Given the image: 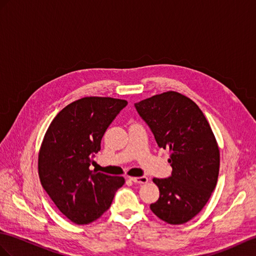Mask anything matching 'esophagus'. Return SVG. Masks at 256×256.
Here are the masks:
<instances>
[{
	"instance_id": "obj_1",
	"label": "esophagus",
	"mask_w": 256,
	"mask_h": 256,
	"mask_svg": "<svg viewBox=\"0 0 256 256\" xmlns=\"http://www.w3.org/2000/svg\"><path fill=\"white\" fill-rule=\"evenodd\" d=\"M129 179L132 180V182H134L136 184H146L148 182V177H146V176H142V177H130Z\"/></svg>"
}]
</instances>
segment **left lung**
<instances>
[{"label":"left lung","mask_w":256,"mask_h":256,"mask_svg":"<svg viewBox=\"0 0 256 256\" xmlns=\"http://www.w3.org/2000/svg\"><path fill=\"white\" fill-rule=\"evenodd\" d=\"M160 148L170 150L172 176L153 178L158 200L150 208L160 220L182 225L208 203L220 172V148L202 110L191 98L167 91L136 103Z\"/></svg>","instance_id":"1"}]
</instances>
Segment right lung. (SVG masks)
I'll use <instances>...</instances> for the list:
<instances>
[{
    "label": "right lung",
    "instance_id": "add662e5",
    "mask_svg": "<svg viewBox=\"0 0 256 256\" xmlns=\"http://www.w3.org/2000/svg\"><path fill=\"white\" fill-rule=\"evenodd\" d=\"M127 103L114 98H79L55 116L43 138L38 158L41 184L62 214L77 225L101 217L124 184V177L89 166L108 127Z\"/></svg>",
    "mask_w": 256,
    "mask_h": 256
}]
</instances>
